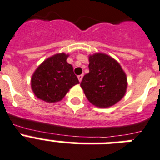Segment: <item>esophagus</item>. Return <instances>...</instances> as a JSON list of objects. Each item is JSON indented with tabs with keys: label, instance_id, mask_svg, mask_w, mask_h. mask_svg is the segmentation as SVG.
Listing matches in <instances>:
<instances>
[{
	"label": "esophagus",
	"instance_id": "1",
	"mask_svg": "<svg viewBox=\"0 0 160 160\" xmlns=\"http://www.w3.org/2000/svg\"><path fill=\"white\" fill-rule=\"evenodd\" d=\"M83 76H84V75H80V76H78V79H79V81H81L83 79Z\"/></svg>",
	"mask_w": 160,
	"mask_h": 160
}]
</instances>
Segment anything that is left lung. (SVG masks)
<instances>
[{
	"label": "left lung",
	"instance_id": "8db88e82",
	"mask_svg": "<svg viewBox=\"0 0 160 160\" xmlns=\"http://www.w3.org/2000/svg\"><path fill=\"white\" fill-rule=\"evenodd\" d=\"M89 72L84 75L80 86L88 100L96 107L108 108L125 95L127 79L116 60L104 53L89 57Z\"/></svg>",
	"mask_w": 160,
	"mask_h": 160
}]
</instances>
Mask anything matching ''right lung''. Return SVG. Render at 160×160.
Returning <instances> with one entry per match:
<instances>
[{
	"mask_svg": "<svg viewBox=\"0 0 160 160\" xmlns=\"http://www.w3.org/2000/svg\"><path fill=\"white\" fill-rule=\"evenodd\" d=\"M69 55L58 53L48 58L36 69L31 88L37 98L48 102L61 101L69 89L79 84L73 67L67 63Z\"/></svg>",
	"mask_w": 160,
	"mask_h": 160,
	"instance_id": "right-lung-1",
	"label": "right lung"
}]
</instances>
